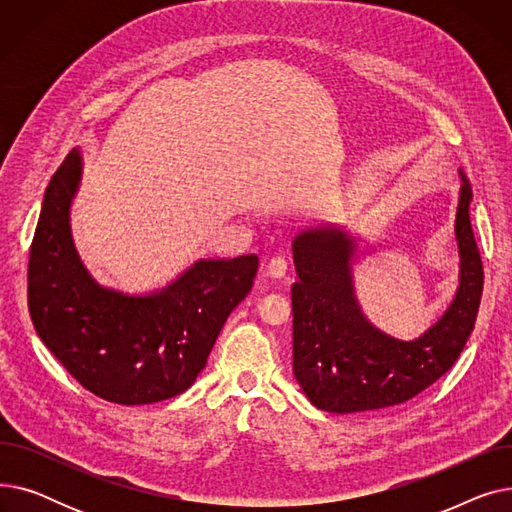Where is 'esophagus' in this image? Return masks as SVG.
Returning <instances> with one entry per match:
<instances>
[{"label": "esophagus", "mask_w": 512, "mask_h": 512, "mask_svg": "<svg viewBox=\"0 0 512 512\" xmlns=\"http://www.w3.org/2000/svg\"><path fill=\"white\" fill-rule=\"evenodd\" d=\"M286 270H288V263H286L284 257H272L270 261H267V267H265L267 276L274 278V280L284 278V276H286Z\"/></svg>", "instance_id": "obj_1"}]
</instances>
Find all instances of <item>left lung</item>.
<instances>
[{"mask_svg":"<svg viewBox=\"0 0 512 512\" xmlns=\"http://www.w3.org/2000/svg\"><path fill=\"white\" fill-rule=\"evenodd\" d=\"M454 238L459 286L444 313L413 340L375 328L357 297L355 265L369 245L332 224L292 240V371L321 411L348 415L400 405L432 386L459 359L473 332L483 267L469 220L471 182L463 170Z\"/></svg>","mask_w":512,"mask_h":512,"instance_id":"left-lung-1","label":"left lung"}]
</instances>
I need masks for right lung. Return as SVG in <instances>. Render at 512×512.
I'll use <instances>...</instances> for the list:
<instances>
[{
  "label": "right lung",
  "instance_id": "add662e5",
  "mask_svg": "<svg viewBox=\"0 0 512 512\" xmlns=\"http://www.w3.org/2000/svg\"><path fill=\"white\" fill-rule=\"evenodd\" d=\"M72 149L41 205L29 261L33 326L89 392L118 405H151L193 386L232 309L247 297L257 255L199 259L166 286H103L74 245L70 209L83 180Z\"/></svg>",
  "mask_w": 512,
  "mask_h": 512
}]
</instances>
